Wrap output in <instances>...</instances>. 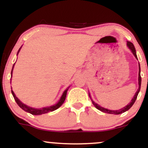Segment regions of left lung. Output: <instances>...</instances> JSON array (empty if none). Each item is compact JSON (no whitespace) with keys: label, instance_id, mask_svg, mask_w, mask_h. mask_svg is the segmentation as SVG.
I'll return each mask as SVG.
<instances>
[{"label":"left lung","instance_id":"8db88e82","mask_svg":"<svg viewBox=\"0 0 148 148\" xmlns=\"http://www.w3.org/2000/svg\"><path fill=\"white\" fill-rule=\"evenodd\" d=\"M127 47H128V48L130 49L131 51L133 53V54L134 55V56H135L136 58L138 60V58H137V56H136V49H135V47H134V46L133 44L132 43V42H127ZM138 66H139V72H138V89L137 90L136 92L135 93V95H134L133 99H132V101H130V103H129V104H127L126 106H125L124 108H121V109H119V110H115V111H113V110H109V109H107V108H103V107H101V106H99V104H97V103H96L94 101H93L92 99H91L90 97V95L89 94V96L90 97L91 99V101H92V104L94 105L97 108L98 110H99V111L103 112V113H110V114H115V115H118V114H121V113H124V112L128 111L129 109L133 106V104L135 102L136 99L137 98V96H138V92L139 91H140V85H141V77H140V64H138Z\"/></svg>","mask_w":148,"mask_h":148}]
</instances>
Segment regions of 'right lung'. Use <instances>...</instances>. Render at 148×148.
<instances>
[{
    "label": "right lung",
    "mask_w": 148,
    "mask_h": 148,
    "mask_svg": "<svg viewBox=\"0 0 148 148\" xmlns=\"http://www.w3.org/2000/svg\"><path fill=\"white\" fill-rule=\"evenodd\" d=\"M21 48L18 49V52H17V55H18V52H19V51H20V49H21ZM14 64H13L12 69L11 76L12 75V71H13V68H14ZM68 88H67V89H66L64 91L63 94H62V95L61 96L60 100H59L58 102L57 103H56V104L53 105V106H47V107H44V108H32V107H30V106H27V105H25L23 103H22L21 101H20V100L18 99L17 97H16V95H15V94L14 93V92L12 91V95H13V97H14V100H15V101H16V103H17V104L18 105V106H19L20 108H21L23 110V111H25V112H28V113H31L32 115H38L45 114V113H49V112L53 111H55V110L58 109V108L59 107H60L61 105H62V103H64V100H65V98H66V95H67V90H68ZM11 89H12V87H11Z\"/></svg>",
    "instance_id": "obj_1"
}]
</instances>
